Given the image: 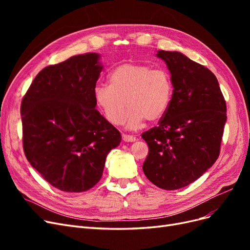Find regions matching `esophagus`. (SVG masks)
<instances>
[{"label":"esophagus","mask_w":250,"mask_h":250,"mask_svg":"<svg viewBox=\"0 0 250 250\" xmlns=\"http://www.w3.org/2000/svg\"><path fill=\"white\" fill-rule=\"evenodd\" d=\"M122 138H123V141H125V142H135V141H137V138H135L134 135L123 134Z\"/></svg>","instance_id":"1"}]
</instances>
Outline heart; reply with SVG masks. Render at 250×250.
Listing matches in <instances>:
<instances>
[{
	"label": "heart",
	"instance_id": "1",
	"mask_svg": "<svg viewBox=\"0 0 250 250\" xmlns=\"http://www.w3.org/2000/svg\"><path fill=\"white\" fill-rule=\"evenodd\" d=\"M108 86L98 85L94 100L109 123L135 129L148 122H156L168 111L174 94L172 77L164 69L147 64L123 63L107 77Z\"/></svg>",
	"mask_w": 250,
	"mask_h": 250
}]
</instances>
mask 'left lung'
<instances>
[{"instance_id":"8db88e82","label":"left lung","mask_w":250,"mask_h":250,"mask_svg":"<svg viewBox=\"0 0 250 250\" xmlns=\"http://www.w3.org/2000/svg\"><path fill=\"white\" fill-rule=\"evenodd\" d=\"M171 73L174 94L158 125L142 134L149 152L146 177L164 190L198 179L220 153L226 103L215 75L183 53L158 51Z\"/></svg>"}]
</instances>
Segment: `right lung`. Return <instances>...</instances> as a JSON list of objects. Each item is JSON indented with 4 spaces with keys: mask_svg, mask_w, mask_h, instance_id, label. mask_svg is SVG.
<instances>
[{
    "mask_svg": "<svg viewBox=\"0 0 250 250\" xmlns=\"http://www.w3.org/2000/svg\"><path fill=\"white\" fill-rule=\"evenodd\" d=\"M87 53L46 66L21 100L22 147L42 177L63 192L89 190L100 180L109 151L122 137L96 109L102 71Z\"/></svg>",
    "mask_w": 250,
    "mask_h": 250,
    "instance_id": "1",
    "label": "right lung"
}]
</instances>
